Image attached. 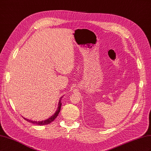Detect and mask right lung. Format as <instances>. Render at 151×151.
I'll list each match as a JSON object with an SVG mask.
<instances>
[{
	"label": "right lung",
	"instance_id": "right-lung-1",
	"mask_svg": "<svg viewBox=\"0 0 151 151\" xmlns=\"http://www.w3.org/2000/svg\"><path fill=\"white\" fill-rule=\"evenodd\" d=\"M62 97H61L60 98V100H59V102H58V108H57V109L56 110L55 113L53 115L50 116V118H48V119L45 120H42V121H33L31 120H29V119H27V118L23 117V118L24 120H26L27 122H30L31 123H33V124H35V125H48V124H50V123L52 122L55 118H57V116H58L59 112L60 111V109H61V105H62V103H61V100H62Z\"/></svg>",
	"mask_w": 151,
	"mask_h": 151
}]
</instances>
